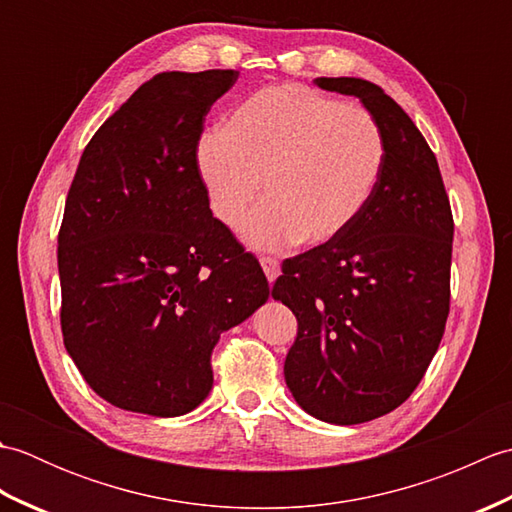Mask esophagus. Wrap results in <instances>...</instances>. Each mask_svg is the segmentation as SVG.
I'll return each mask as SVG.
<instances>
[{
	"label": "esophagus",
	"instance_id": "esophagus-1",
	"mask_svg": "<svg viewBox=\"0 0 512 512\" xmlns=\"http://www.w3.org/2000/svg\"><path fill=\"white\" fill-rule=\"evenodd\" d=\"M259 264H262V268H264V273H266V277H268V281L270 284H273V281L281 275V266H279V259H275V257H268V255H264V257H259Z\"/></svg>",
	"mask_w": 512,
	"mask_h": 512
}]
</instances>
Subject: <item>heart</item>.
Masks as SVG:
<instances>
[{
  "mask_svg": "<svg viewBox=\"0 0 512 512\" xmlns=\"http://www.w3.org/2000/svg\"><path fill=\"white\" fill-rule=\"evenodd\" d=\"M385 160L376 118L303 85H273L239 103L206 134L198 169L217 220L257 248L321 246L343 235L372 200ZM265 191H261V182Z\"/></svg>",
  "mask_w": 512,
  "mask_h": 512,
  "instance_id": "b5f03b06",
  "label": "heart"
}]
</instances>
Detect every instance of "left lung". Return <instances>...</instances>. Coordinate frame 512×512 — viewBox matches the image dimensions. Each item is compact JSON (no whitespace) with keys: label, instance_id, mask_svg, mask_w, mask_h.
<instances>
[{"label":"left lung","instance_id":"obj_1","mask_svg":"<svg viewBox=\"0 0 512 512\" xmlns=\"http://www.w3.org/2000/svg\"><path fill=\"white\" fill-rule=\"evenodd\" d=\"M361 99L385 160L343 235L281 264L273 297L297 317L284 376L303 411L361 424L394 411L438 352L451 299L453 215L440 167L405 110L376 83L314 81Z\"/></svg>","mask_w":512,"mask_h":512}]
</instances>
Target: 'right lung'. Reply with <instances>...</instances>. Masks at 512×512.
Returning a JSON list of instances; mask_svg holds the SVG:
<instances>
[{"label": "right lung", "instance_id": "obj_1", "mask_svg": "<svg viewBox=\"0 0 512 512\" xmlns=\"http://www.w3.org/2000/svg\"><path fill=\"white\" fill-rule=\"evenodd\" d=\"M235 70L160 72L92 136L59 228L61 332L110 405L171 418L213 387L220 334L270 288L209 209L198 169L204 116Z\"/></svg>", "mask_w": 512, "mask_h": 512}]
</instances>
